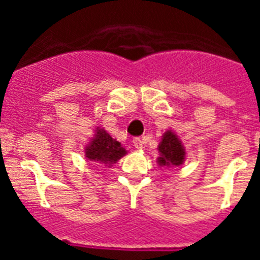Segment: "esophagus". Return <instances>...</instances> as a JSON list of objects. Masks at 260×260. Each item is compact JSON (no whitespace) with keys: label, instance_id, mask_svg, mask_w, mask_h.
Listing matches in <instances>:
<instances>
[{"label":"esophagus","instance_id":"34e87169","mask_svg":"<svg viewBox=\"0 0 260 260\" xmlns=\"http://www.w3.org/2000/svg\"><path fill=\"white\" fill-rule=\"evenodd\" d=\"M133 144H134L135 148H138V150H142L144 146V142L142 138L138 137V138H134V139H133Z\"/></svg>","mask_w":260,"mask_h":260}]
</instances>
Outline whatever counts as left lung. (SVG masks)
I'll return each instance as SVG.
<instances>
[{
    "label": "left lung",
    "instance_id": "8db88e82",
    "mask_svg": "<svg viewBox=\"0 0 260 260\" xmlns=\"http://www.w3.org/2000/svg\"><path fill=\"white\" fill-rule=\"evenodd\" d=\"M158 151L161 153V156L158 157V164L160 165H177L182 164L185 160V150L181 142L178 141V138L176 134L172 132H167L162 137L161 143L158 144Z\"/></svg>",
    "mask_w": 260,
    "mask_h": 260
}]
</instances>
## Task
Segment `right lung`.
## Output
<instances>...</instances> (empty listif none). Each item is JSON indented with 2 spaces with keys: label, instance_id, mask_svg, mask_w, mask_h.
Instances as JSON below:
<instances>
[{
  "label": "right lung",
  "instance_id": "right-lung-1",
  "mask_svg": "<svg viewBox=\"0 0 260 260\" xmlns=\"http://www.w3.org/2000/svg\"><path fill=\"white\" fill-rule=\"evenodd\" d=\"M126 150L119 142L110 137L105 130L98 128L96 135L91 144L86 148V157L92 161H100L104 164H113L122 157Z\"/></svg>",
  "mask_w": 260,
  "mask_h": 260
}]
</instances>
